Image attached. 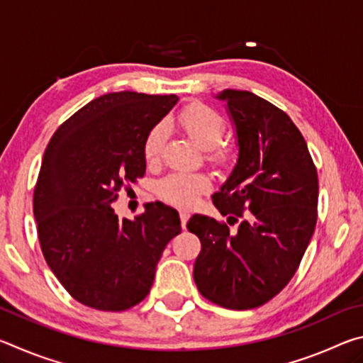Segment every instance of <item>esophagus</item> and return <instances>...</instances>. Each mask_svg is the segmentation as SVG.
<instances>
[{
	"label": "esophagus",
	"instance_id": "34e87169",
	"mask_svg": "<svg viewBox=\"0 0 363 363\" xmlns=\"http://www.w3.org/2000/svg\"><path fill=\"white\" fill-rule=\"evenodd\" d=\"M179 218H181V225H182V229H186L187 220H189V218H190V211H187V210H181V211H179Z\"/></svg>",
	"mask_w": 363,
	"mask_h": 363
}]
</instances>
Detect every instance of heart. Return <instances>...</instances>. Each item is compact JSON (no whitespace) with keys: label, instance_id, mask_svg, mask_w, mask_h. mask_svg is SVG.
I'll return each mask as SVG.
<instances>
[{"label":"heart","instance_id":"b5f03b06","mask_svg":"<svg viewBox=\"0 0 363 363\" xmlns=\"http://www.w3.org/2000/svg\"><path fill=\"white\" fill-rule=\"evenodd\" d=\"M179 126L192 138L201 149L208 150V160L216 167H229L233 162V150L220 145L225 133V120L216 108L206 104L195 102L182 110L177 116ZM168 128L158 123L152 128L144 140V158L149 164H155L162 158ZM211 181L205 174L173 173L163 177L157 186V194L167 203L190 206L201 194L210 190Z\"/></svg>","mask_w":363,"mask_h":363}]
</instances>
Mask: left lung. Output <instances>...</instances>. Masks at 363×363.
<instances>
[{
    "mask_svg": "<svg viewBox=\"0 0 363 363\" xmlns=\"http://www.w3.org/2000/svg\"><path fill=\"white\" fill-rule=\"evenodd\" d=\"M218 97L235 123L238 160L213 203L238 229L190 218L187 229L201 243L194 280L211 303L247 311L277 296L296 274L315 230L318 177L284 110L250 91L225 89Z\"/></svg>",
    "mask_w": 363,
    "mask_h": 363,
    "instance_id": "left-lung-1",
    "label": "left lung"
}]
</instances>
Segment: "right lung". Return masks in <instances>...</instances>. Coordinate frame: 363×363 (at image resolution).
Masks as SVG:
<instances>
[{
    "label": "right lung",
    "instance_id": "right-lung-1",
    "mask_svg": "<svg viewBox=\"0 0 363 363\" xmlns=\"http://www.w3.org/2000/svg\"><path fill=\"white\" fill-rule=\"evenodd\" d=\"M176 102L174 94H104L49 140L33 192L36 230L49 269L78 303L112 312L139 304L181 232L179 214L160 201L134 220L112 208L145 174L144 140Z\"/></svg>",
    "mask_w": 363,
    "mask_h": 363
}]
</instances>
